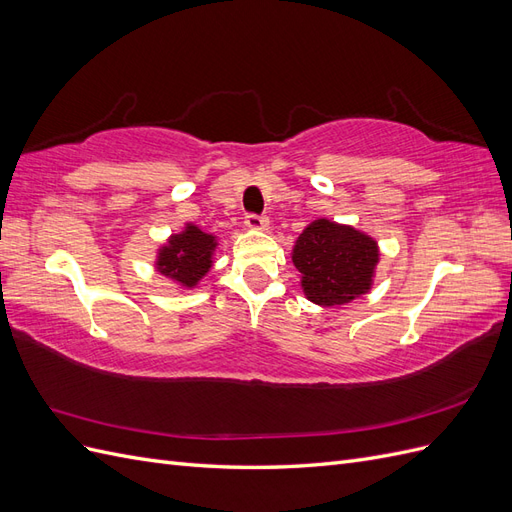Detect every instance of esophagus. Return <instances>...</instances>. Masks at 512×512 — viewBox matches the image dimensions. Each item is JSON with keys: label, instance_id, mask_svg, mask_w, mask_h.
I'll return each instance as SVG.
<instances>
[{"label": "esophagus", "instance_id": "obj_1", "mask_svg": "<svg viewBox=\"0 0 512 512\" xmlns=\"http://www.w3.org/2000/svg\"><path fill=\"white\" fill-rule=\"evenodd\" d=\"M245 226L250 230H267L269 228V218H265V215L247 213L245 215Z\"/></svg>", "mask_w": 512, "mask_h": 512}]
</instances>
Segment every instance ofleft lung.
I'll list each match as a JSON object with an SVG mask.
<instances>
[{"label": "left lung", "mask_w": 512, "mask_h": 512, "mask_svg": "<svg viewBox=\"0 0 512 512\" xmlns=\"http://www.w3.org/2000/svg\"><path fill=\"white\" fill-rule=\"evenodd\" d=\"M378 260V243L369 235L324 218L309 224L292 247L305 297L324 307L346 305L369 292Z\"/></svg>", "instance_id": "1"}]
</instances>
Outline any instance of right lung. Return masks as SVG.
<instances>
[{"label":"right lung","instance_id":"right-lung-1","mask_svg":"<svg viewBox=\"0 0 512 512\" xmlns=\"http://www.w3.org/2000/svg\"><path fill=\"white\" fill-rule=\"evenodd\" d=\"M218 239L194 224H185L179 235H170L158 250L156 269L183 288H194L209 273Z\"/></svg>","mask_w":512,"mask_h":512}]
</instances>
